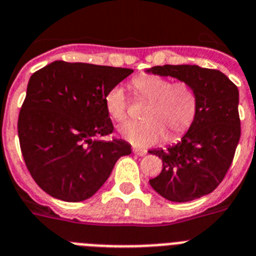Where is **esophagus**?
Segmentation results:
<instances>
[{"label": "esophagus", "mask_w": 256, "mask_h": 256, "mask_svg": "<svg viewBox=\"0 0 256 256\" xmlns=\"http://www.w3.org/2000/svg\"><path fill=\"white\" fill-rule=\"evenodd\" d=\"M132 151H134L135 155H138V156H144V155L147 154L146 150H142V148H134Z\"/></svg>", "instance_id": "34e87169"}]
</instances>
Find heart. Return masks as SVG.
<instances>
[{
  "instance_id": "1",
  "label": "heart",
  "mask_w": 256,
  "mask_h": 256,
  "mask_svg": "<svg viewBox=\"0 0 256 256\" xmlns=\"http://www.w3.org/2000/svg\"><path fill=\"white\" fill-rule=\"evenodd\" d=\"M139 94L151 101L146 109L144 122H126L121 135L135 147H150L162 142L167 132L171 138L180 136L196 118L198 101L193 88L186 82H174L170 78L142 74L134 78ZM105 108L114 121L122 122L128 116V100L122 85H116L105 96Z\"/></svg>"
}]
</instances>
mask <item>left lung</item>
<instances>
[{
    "label": "left lung",
    "instance_id": "1",
    "mask_svg": "<svg viewBox=\"0 0 256 256\" xmlns=\"http://www.w3.org/2000/svg\"><path fill=\"white\" fill-rule=\"evenodd\" d=\"M146 72L186 82L198 101L196 118L180 142L148 151L163 162L150 186L174 202L206 196L224 180L240 142L238 88L220 70L190 64L156 66Z\"/></svg>",
    "mask_w": 256,
    "mask_h": 256
}]
</instances>
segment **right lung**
<instances>
[{
    "mask_svg": "<svg viewBox=\"0 0 256 256\" xmlns=\"http://www.w3.org/2000/svg\"><path fill=\"white\" fill-rule=\"evenodd\" d=\"M132 70L54 62L27 84L18 118L20 151L35 182L70 202L92 197L116 162L132 154L122 139L102 140L114 128L105 96Z\"/></svg>",
    "mask_w": 256,
    "mask_h": 256,
    "instance_id": "right-lung-1",
    "label": "right lung"
}]
</instances>
